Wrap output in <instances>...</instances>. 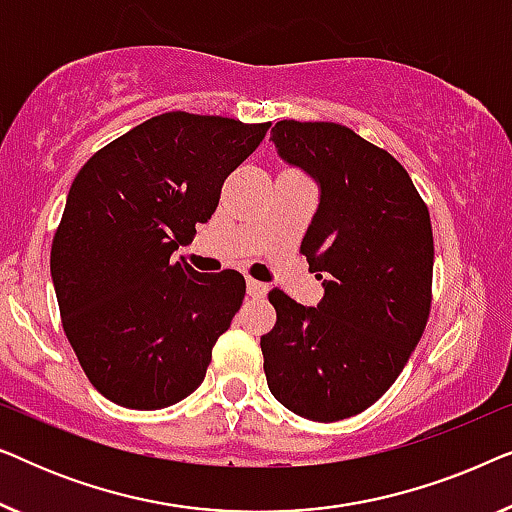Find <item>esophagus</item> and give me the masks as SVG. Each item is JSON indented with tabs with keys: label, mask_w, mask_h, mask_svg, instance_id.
<instances>
[{
	"label": "esophagus",
	"mask_w": 512,
	"mask_h": 512,
	"mask_svg": "<svg viewBox=\"0 0 512 512\" xmlns=\"http://www.w3.org/2000/svg\"><path fill=\"white\" fill-rule=\"evenodd\" d=\"M247 293L251 298H265L268 296V284L256 282V279H247Z\"/></svg>",
	"instance_id": "obj_1"
}]
</instances>
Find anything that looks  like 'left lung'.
I'll use <instances>...</instances> for the list:
<instances>
[{
	"label": "left lung",
	"mask_w": 512,
	"mask_h": 512,
	"mask_svg": "<svg viewBox=\"0 0 512 512\" xmlns=\"http://www.w3.org/2000/svg\"><path fill=\"white\" fill-rule=\"evenodd\" d=\"M277 156L319 186L303 237L324 279L317 307L270 291L277 324L261 338L272 396L312 422L354 417L382 398L422 338L431 307L433 233L410 174L338 123L279 121Z\"/></svg>",
	"instance_id": "obj_1"
}]
</instances>
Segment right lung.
I'll return each instance as SVG.
<instances>
[{"mask_svg": "<svg viewBox=\"0 0 512 512\" xmlns=\"http://www.w3.org/2000/svg\"><path fill=\"white\" fill-rule=\"evenodd\" d=\"M268 128L170 111L114 139L76 174L51 277L69 345L109 401L160 410L205 380L247 284L237 270L202 275L174 251L212 219L223 181Z\"/></svg>", "mask_w": 512, "mask_h": 512, "instance_id": "right-lung-1", "label": "right lung"}]
</instances>
